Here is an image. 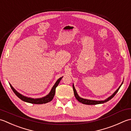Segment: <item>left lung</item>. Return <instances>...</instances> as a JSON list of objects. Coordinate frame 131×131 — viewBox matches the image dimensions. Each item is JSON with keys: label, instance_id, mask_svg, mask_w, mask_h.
I'll return each instance as SVG.
<instances>
[{"label": "left lung", "instance_id": "8db88e82", "mask_svg": "<svg viewBox=\"0 0 131 131\" xmlns=\"http://www.w3.org/2000/svg\"><path fill=\"white\" fill-rule=\"evenodd\" d=\"M123 82H122V84L120 85V86L118 88V89H117L115 92L113 94H112L110 97H109L108 98H107L106 100H103V101H95V100H87V99H84V98H81L80 97L78 94L77 93V92L76 90L75 89V88H74V85L73 84V92H74V96H75V97L76 99L78 100L79 102H81L83 104H85V105H98V104H101V103H105L106 102H107V101H110L111 99H112L113 98L117 92H118L119 89H120V88H121V86H122V85L123 84Z\"/></svg>", "mask_w": 131, "mask_h": 131}]
</instances>
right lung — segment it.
<instances>
[{
  "instance_id": "add662e5",
  "label": "right lung",
  "mask_w": 131,
  "mask_h": 131,
  "mask_svg": "<svg viewBox=\"0 0 131 131\" xmlns=\"http://www.w3.org/2000/svg\"><path fill=\"white\" fill-rule=\"evenodd\" d=\"M62 78L63 77H60V78H59L57 82H55V84H54V86H53V87L52 88V89L51 90L50 92L49 93V94H47V95L45 96V97L42 98H32L26 97V96L21 94L20 93L17 92L10 84H9V85L10 88H11L12 90H13V92L15 93V94L16 95L20 100L24 101V102L33 103V104H43V103H46L47 102H49L51 101H52L55 94L56 88L58 86V84H59V82Z\"/></svg>"
}]
</instances>
